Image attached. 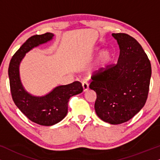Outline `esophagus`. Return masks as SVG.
I'll use <instances>...</instances> for the list:
<instances>
[{"label":"esophagus","instance_id":"esophagus-1","mask_svg":"<svg viewBox=\"0 0 160 160\" xmlns=\"http://www.w3.org/2000/svg\"><path fill=\"white\" fill-rule=\"evenodd\" d=\"M82 87H83V90H84V92L87 91L89 89V84L87 82H83Z\"/></svg>","mask_w":160,"mask_h":160}]
</instances>
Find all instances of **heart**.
Instances as JSON below:
<instances>
[{
	"label": "heart",
	"instance_id": "b5f03b06",
	"mask_svg": "<svg viewBox=\"0 0 160 160\" xmlns=\"http://www.w3.org/2000/svg\"><path fill=\"white\" fill-rule=\"evenodd\" d=\"M110 58H111L110 52L107 51V50L103 51L101 54H100L99 59H98V66L99 68L105 66V65L108 62V61L110 60Z\"/></svg>",
	"mask_w": 160,
	"mask_h": 160
}]
</instances>
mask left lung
I'll list each match as a JSON object with an SVG mask.
<instances>
[{
	"label": "left lung",
	"mask_w": 160,
	"mask_h": 160,
	"mask_svg": "<svg viewBox=\"0 0 160 160\" xmlns=\"http://www.w3.org/2000/svg\"><path fill=\"white\" fill-rule=\"evenodd\" d=\"M112 36L119 46L118 62L96 71L89 88L97 94L95 109L98 117L111 124H119L132 119L145 105L152 66L134 38L126 33Z\"/></svg>",
	"instance_id": "8db88e82"
}]
</instances>
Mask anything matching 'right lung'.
Returning <instances> with one entry per match:
<instances>
[{
	"mask_svg": "<svg viewBox=\"0 0 160 160\" xmlns=\"http://www.w3.org/2000/svg\"><path fill=\"white\" fill-rule=\"evenodd\" d=\"M53 36L51 32H47L30 37L13 55L8 67L11 93L15 105L30 121L43 126L53 125L64 119L70 98L83 91L82 85L78 81L57 87L43 97H35L24 89L19 73L22 60L30 49L50 41Z\"/></svg>",
	"mask_w": 160,
	"mask_h": 160,
	"instance_id": "right-lung-1",
	"label": "right lung"
}]
</instances>
